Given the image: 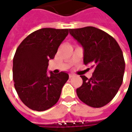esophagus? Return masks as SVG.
<instances>
[{
    "mask_svg": "<svg viewBox=\"0 0 132 132\" xmlns=\"http://www.w3.org/2000/svg\"><path fill=\"white\" fill-rule=\"evenodd\" d=\"M73 76H75V74H73V73H70L69 74V78H73Z\"/></svg>",
    "mask_w": 132,
    "mask_h": 132,
    "instance_id": "1",
    "label": "esophagus"
}]
</instances>
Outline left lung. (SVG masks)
<instances>
[{
	"instance_id": "1",
	"label": "left lung",
	"mask_w": 132,
	"mask_h": 132,
	"mask_svg": "<svg viewBox=\"0 0 132 132\" xmlns=\"http://www.w3.org/2000/svg\"><path fill=\"white\" fill-rule=\"evenodd\" d=\"M69 33L83 46L84 64L94 69L90 78L80 76L83 84L76 89L78 97L92 108H102L113 99L123 81L122 49L112 36L96 27L70 29Z\"/></svg>"
}]
</instances>
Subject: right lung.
Returning a JSON list of instances; mask_svg holds the SVG:
<instances>
[{
  "instance_id": "add662e5",
  "label": "right lung",
  "mask_w": 132,
  "mask_h": 132,
  "mask_svg": "<svg viewBox=\"0 0 132 132\" xmlns=\"http://www.w3.org/2000/svg\"><path fill=\"white\" fill-rule=\"evenodd\" d=\"M69 29L42 28L31 33L22 42L13 58V78L19 97L27 107L44 111L58 102L69 74H54L46 70Z\"/></svg>"
}]
</instances>
